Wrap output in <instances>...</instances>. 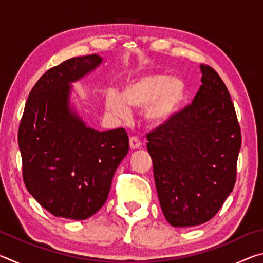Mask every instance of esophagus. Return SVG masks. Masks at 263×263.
<instances>
[{
  "mask_svg": "<svg viewBox=\"0 0 263 263\" xmlns=\"http://www.w3.org/2000/svg\"><path fill=\"white\" fill-rule=\"evenodd\" d=\"M141 146V141L137 137H130V147L131 149H137Z\"/></svg>",
  "mask_w": 263,
  "mask_h": 263,
  "instance_id": "34e87169",
  "label": "esophagus"
}]
</instances>
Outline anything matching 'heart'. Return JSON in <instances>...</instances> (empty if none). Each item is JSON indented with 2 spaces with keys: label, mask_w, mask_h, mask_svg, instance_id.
Returning <instances> with one entry per match:
<instances>
[{
  "label": "heart",
  "mask_w": 263,
  "mask_h": 263,
  "mask_svg": "<svg viewBox=\"0 0 263 263\" xmlns=\"http://www.w3.org/2000/svg\"><path fill=\"white\" fill-rule=\"evenodd\" d=\"M184 96L185 84L182 79L146 74L130 80L121 92H106L105 109L122 121L130 118V109H142L145 123L151 127H160L175 117Z\"/></svg>",
  "instance_id": "b5f03b06"
}]
</instances>
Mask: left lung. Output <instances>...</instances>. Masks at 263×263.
<instances>
[{
	"label": "left lung",
	"mask_w": 263,
	"mask_h": 263,
	"mask_svg": "<svg viewBox=\"0 0 263 263\" xmlns=\"http://www.w3.org/2000/svg\"><path fill=\"white\" fill-rule=\"evenodd\" d=\"M193 104L147 135L160 206L174 228L206 222L233 190L241 133L230 92L210 66Z\"/></svg>",
	"instance_id": "left-lung-1"
}]
</instances>
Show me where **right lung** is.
<instances>
[{
	"label": "right lung",
	"mask_w": 263,
	"mask_h": 263,
	"mask_svg": "<svg viewBox=\"0 0 263 263\" xmlns=\"http://www.w3.org/2000/svg\"><path fill=\"white\" fill-rule=\"evenodd\" d=\"M99 54L72 58L34 84L18 130L26 189L55 217L82 220L108 198L118 164L128 152L124 128L97 131L70 103L73 86L99 67Z\"/></svg>",
	"instance_id": "obj_1"
}]
</instances>
